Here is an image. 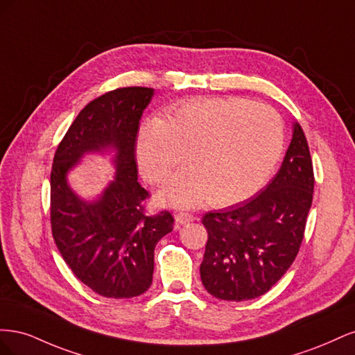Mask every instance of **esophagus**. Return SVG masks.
Segmentation results:
<instances>
[{
  "mask_svg": "<svg viewBox=\"0 0 355 355\" xmlns=\"http://www.w3.org/2000/svg\"><path fill=\"white\" fill-rule=\"evenodd\" d=\"M175 219H176V225H187L189 222L194 220V214L191 213H185V211H178L175 214Z\"/></svg>",
  "mask_w": 355,
  "mask_h": 355,
  "instance_id": "1",
  "label": "esophagus"
}]
</instances>
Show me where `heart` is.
Listing matches in <instances>:
<instances>
[{
	"label": "heart",
	"mask_w": 355,
	"mask_h": 355,
	"mask_svg": "<svg viewBox=\"0 0 355 355\" xmlns=\"http://www.w3.org/2000/svg\"><path fill=\"white\" fill-rule=\"evenodd\" d=\"M284 148L282 116L270 105L239 98H206L178 105L144 123L136 158L144 178L164 184L161 200L191 207L209 200L231 207L252 198L270 179Z\"/></svg>",
	"instance_id": "obj_1"
}]
</instances>
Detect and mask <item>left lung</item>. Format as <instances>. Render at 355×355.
Wrapping results in <instances>:
<instances>
[{"instance_id":"obj_1","label":"left lung","mask_w":355,"mask_h":355,"mask_svg":"<svg viewBox=\"0 0 355 355\" xmlns=\"http://www.w3.org/2000/svg\"><path fill=\"white\" fill-rule=\"evenodd\" d=\"M313 192L308 142L295 123L283 164L270 184L241 206L202 216L207 243L200 275L207 292L231 302L265 295L297 256Z\"/></svg>"}]
</instances>
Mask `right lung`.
<instances>
[{
	"label": "right lung",
	"instance_id": "right-lung-1",
	"mask_svg": "<svg viewBox=\"0 0 355 355\" xmlns=\"http://www.w3.org/2000/svg\"><path fill=\"white\" fill-rule=\"evenodd\" d=\"M149 87H121L93 99L60 141L50 175L51 234L63 261L81 283L105 297L145 293L153 283L155 244L173 231L168 210L148 214L149 192L137 182L136 136ZM114 147L116 179L102 198L85 203L66 173L85 153Z\"/></svg>",
	"mask_w": 355,
	"mask_h": 355
}]
</instances>
